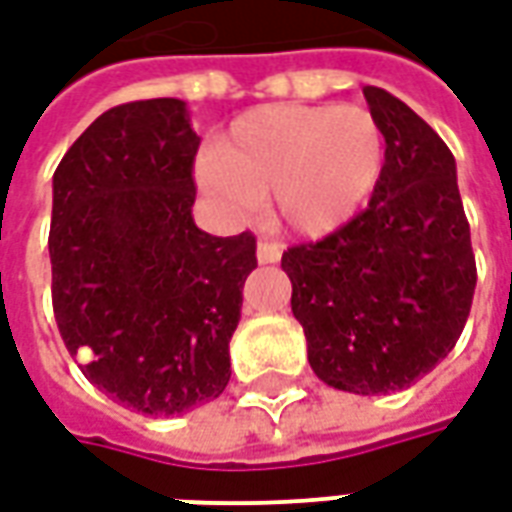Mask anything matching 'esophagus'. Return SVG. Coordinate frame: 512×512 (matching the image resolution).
<instances>
[{
    "label": "esophagus",
    "instance_id": "obj_1",
    "mask_svg": "<svg viewBox=\"0 0 512 512\" xmlns=\"http://www.w3.org/2000/svg\"><path fill=\"white\" fill-rule=\"evenodd\" d=\"M281 245L278 242H270V240H261L256 245V259L259 264H275V261H281Z\"/></svg>",
    "mask_w": 512,
    "mask_h": 512
}]
</instances>
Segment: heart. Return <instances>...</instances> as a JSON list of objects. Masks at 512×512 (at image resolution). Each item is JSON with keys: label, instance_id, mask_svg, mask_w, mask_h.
Masks as SVG:
<instances>
[{"label": "heart", "instance_id": "1", "mask_svg": "<svg viewBox=\"0 0 512 512\" xmlns=\"http://www.w3.org/2000/svg\"><path fill=\"white\" fill-rule=\"evenodd\" d=\"M382 171V125L363 106L253 108L199 160L201 185L229 210L270 196L278 223L313 240L357 218Z\"/></svg>", "mask_w": 512, "mask_h": 512}]
</instances>
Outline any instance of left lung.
<instances>
[{
  "mask_svg": "<svg viewBox=\"0 0 512 512\" xmlns=\"http://www.w3.org/2000/svg\"><path fill=\"white\" fill-rule=\"evenodd\" d=\"M382 125L384 171L343 229L283 253L313 374L335 390H404L453 352L477 267L455 158L404 100L363 87Z\"/></svg>",
  "mask_w": 512,
  "mask_h": 512,
  "instance_id": "1",
  "label": "left lung"
}]
</instances>
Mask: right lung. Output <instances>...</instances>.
Masks as SVG:
<instances>
[{
	"instance_id": "right-lung-1",
	"label": "right lung",
	"mask_w": 512,
	"mask_h": 512,
	"mask_svg": "<svg viewBox=\"0 0 512 512\" xmlns=\"http://www.w3.org/2000/svg\"><path fill=\"white\" fill-rule=\"evenodd\" d=\"M201 138L185 100L108 108L54 171L51 300L89 382L152 417L215 401L256 237H212L193 220Z\"/></svg>"
}]
</instances>
